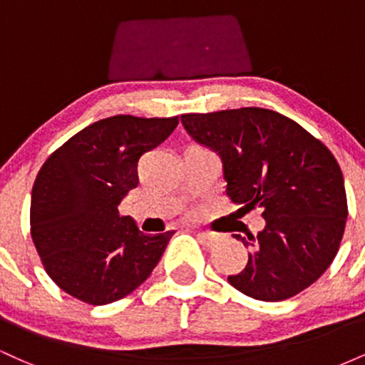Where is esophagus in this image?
<instances>
[{
    "instance_id": "obj_1",
    "label": "esophagus",
    "mask_w": 365,
    "mask_h": 365,
    "mask_svg": "<svg viewBox=\"0 0 365 365\" xmlns=\"http://www.w3.org/2000/svg\"><path fill=\"white\" fill-rule=\"evenodd\" d=\"M195 235L199 240L206 242V244H212V242L217 240V235H215V233H207V232H195Z\"/></svg>"
}]
</instances>
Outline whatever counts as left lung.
Instances as JSON below:
<instances>
[{"mask_svg": "<svg viewBox=\"0 0 365 365\" xmlns=\"http://www.w3.org/2000/svg\"><path fill=\"white\" fill-rule=\"evenodd\" d=\"M187 133L223 163L226 195L244 211L262 209L257 235H233L250 247L242 273L228 276L238 292L279 302L319 279L345 232L346 194L331 150L279 113L240 108L182 115Z\"/></svg>", "mask_w": 365, "mask_h": 365, "instance_id": "1", "label": "left lung"}]
</instances>
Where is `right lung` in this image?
I'll return each mask as SVG.
<instances>
[{"mask_svg": "<svg viewBox=\"0 0 365 365\" xmlns=\"http://www.w3.org/2000/svg\"><path fill=\"white\" fill-rule=\"evenodd\" d=\"M178 125L173 118L116 115L89 125L46 159L32 187L31 235L46 273L91 305L140 287L175 232L145 235L120 216L137 187V163Z\"/></svg>", "mask_w": 365, "mask_h": 365, "instance_id": "obj_1", "label": "right lung"}]
</instances>
